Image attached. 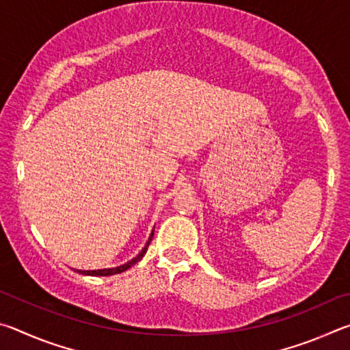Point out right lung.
<instances>
[{"mask_svg": "<svg viewBox=\"0 0 350 350\" xmlns=\"http://www.w3.org/2000/svg\"><path fill=\"white\" fill-rule=\"evenodd\" d=\"M152 234H154V230L150 234V238H148V242L145 244V247L142 248V250L139 252V254L135 258H133L131 260H128V262H125L123 265H118V267H111V269H102V270H77L74 269L77 273H81V275H90V276H109V275H117V273H122V271L128 270L129 267H133V265L135 262H139V260L145 256V253L148 250V245H150V242L152 239Z\"/></svg>", "mask_w": 350, "mask_h": 350, "instance_id": "right-lung-1", "label": "right lung"}]
</instances>
